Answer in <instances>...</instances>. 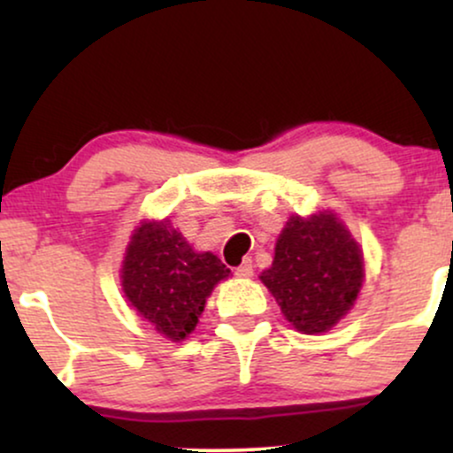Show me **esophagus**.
I'll use <instances>...</instances> for the list:
<instances>
[{"label": "esophagus", "instance_id": "1", "mask_svg": "<svg viewBox=\"0 0 453 453\" xmlns=\"http://www.w3.org/2000/svg\"><path fill=\"white\" fill-rule=\"evenodd\" d=\"M238 277H253V259L251 257H244L241 266L236 268Z\"/></svg>", "mask_w": 453, "mask_h": 453}]
</instances>
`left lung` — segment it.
<instances>
[{"label": "left lung", "instance_id": "obj_1", "mask_svg": "<svg viewBox=\"0 0 453 453\" xmlns=\"http://www.w3.org/2000/svg\"><path fill=\"white\" fill-rule=\"evenodd\" d=\"M264 285L304 334L330 330L356 303L364 280L357 242L332 212L292 217L280 232Z\"/></svg>", "mask_w": 453, "mask_h": 453}]
</instances>
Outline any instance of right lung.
<instances>
[{"mask_svg": "<svg viewBox=\"0 0 453 453\" xmlns=\"http://www.w3.org/2000/svg\"><path fill=\"white\" fill-rule=\"evenodd\" d=\"M230 268L212 253H196L173 223H142L123 262V292L144 319L170 341L191 334L212 288Z\"/></svg>", "mask_w": 453, "mask_h": 453, "instance_id": "right-lung-1", "label": "right lung"}]
</instances>
